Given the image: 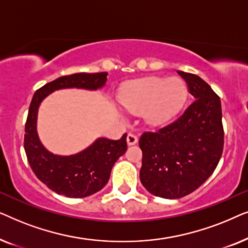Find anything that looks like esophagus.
Segmentation results:
<instances>
[{
    "instance_id": "1",
    "label": "esophagus",
    "mask_w": 248,
    "mask_h": 248,
    "mask_svg": "<svg viewBox=\"0 0 248 248\" xmlns=\"http://www.w3.org/2000/svg\"><path fill=\"white\" fill-rule=\"evenodd\" d=\"M126 141H127L128 145H134L138 142V137H137V135L132 134V133H128L127 138H126Z\"/></svg>"
}]
</instances>
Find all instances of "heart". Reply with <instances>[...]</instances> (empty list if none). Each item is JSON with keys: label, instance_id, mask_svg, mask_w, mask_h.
I'll return each instance as SVG.
<instances>
[{"label": "heart", "instance_id": "obj_1", "mask_svg": "<svg viewBox=\"0 0 248 248\" xmlns=\"http://www.w3.org/2000/svg\"><path fill=\"white\" fill-rule=\"evenodd\" d=\"M185 98V84L178 78H148L131 83L120 100L128 110H143L149 123L161 124L177 113Z\"/></svg>", "mask_w": 248, "mask_h": 248}]
</instances>
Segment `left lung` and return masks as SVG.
I'll return each mask as SVG.
<instances>
[{"instance_id":"obj_1","label":"left lung","mask_w":248,"mask_h":248,"mask_svg":"<svg viewBox=\"0 0 248 248\" xmlns=\"http://www.w3.org/2000/svg\"><path fill=\"white\" fill-rule=\"evenodd\" d=\"M194 97L171 123L144 132L140 181L151 194L179 199L199 188L215 171L223 150L220 98L201 78L178 71Z\"/></svg>"}]
</instances>
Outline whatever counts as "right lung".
Listing matches in <instances>:
<instances>
[{
    "label": "right lung",
    "instance_id": "obj_1",
    "mask_svg": "<svg viewBox=\"0 0 248 248\" xmlns=\"http://www.w3.org/2000/svg\"><path fill=\"white\" fill-rule=\"evenodd\" d=\"M107 81V72L76 73L46 83L33 94L25 126L23 147L37 178L57 194L86 198L100 191L109 179L111 168L127 150L126 133L120 140L100 138L80 154L62 157L50 154L40 143L36 131L39 104L54 90L83 88L96 90Z\"/></svg>",
    "mask_w": 248,
    "mask_h": 248
}]
</instances>
